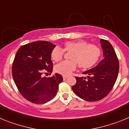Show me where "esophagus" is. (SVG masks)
<instances>
[{
    "mask_svg": "<svg viewBox=\"0 0 129 129\" xmlns=\"http://www.w3.org/2000/svg\"><path fill=\"white\" fill-rule=\"evenodd\" d=\"M68 78V76H63V80H66Z\"/></svg>",
    "mask_w": 129,
    "mask_h": 129,
    "instance_id": "obj_1",
    "label": "esophagus"
}]
</instances>
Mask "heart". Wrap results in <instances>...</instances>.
Segmentation results:
<instances>
[{
	"label": "heart",
	"mask_w": 129,
	"mask_h": 129,
	"mask_svg": "<svg viewBox=\"0 0 129 129\" xmlns=\"http://www.w3.org/2000/svg\"><path fill=\"white\" fill-rule=\"evenodd\" d=\"M64 52L71 53L70 61H66L57 64L55 72L64 76H67L74 71L78 64L79 68L86 70L95 65L101 55V48L95 44H89L85 40L67 41L63 44V48L55 47L51 52V59L54 62H59L64 57Z\"/></svg>",
	"instance_id": "heart-1"
}]
</instances>
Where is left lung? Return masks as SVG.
Listing matches in <instances>:
<instances>
[{
  "mask_svg": "<svg viewBox=\"0 0 129 129\" xmlns=\"http://www.w3.org/2000/svg\"><path fill=\"white\" fill-rule=\"evenodd\" d=\"M104 58L94 68L85 71L87 77H76L73 91L83 100L97 101L103 99L112 90L119 72V60L112 44L101 39Z\"/></svg>",
  "mask_w": 129,
  "mask_h": 129,
  "instance_id": "left-lung-1",
  "label": "left lung"
}]
</instances>
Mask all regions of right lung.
I'll use <instances>...</instances> for the list:
<instances>
[{
	"mask_svg": "<svg viewBox=\"0 0 129 129\" xmlns=\"http://www.w3.org/2000/svg\"><path fill=\"white\" fill-rule=\"evenodd\" d=\"M55 45L38 41L22 45L13 60L11 72L20 94L35 104H43L56 95L62 76L55 73L51 77H42L45 72H52L51 52ZM46 74V73H45Z\"/></svg>",
	"mask_w": 129,
	"mask_h": 129,
	"instance_id": "1",
	"label": "right lung"
}]
</instances>
